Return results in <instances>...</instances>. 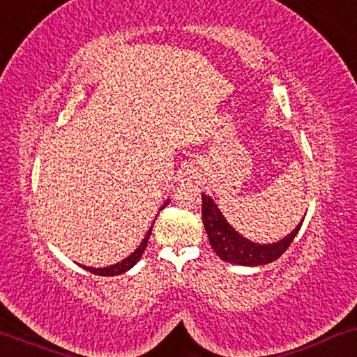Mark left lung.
Wrapping results in <instances>:
<instances>
[{
	"label": "left lung",
	"instance_id": "left-lung-1",
	"mask_svg": "<svg viewBox=\"0 0 357 357\" xmlns=\"http://www.w3.org/2000/svg\"><path fill=\"white\" fill-rule=\"evenodd\" d=\"M202 214H203V224L206 229L209 243H211L213 250L218 253L219 258L224 261L234 263V265L242 266H260L271 263L280 258L287 248H289L291 242L299 232L302 226L297 224V227L291 234L282 238L280 242L275 243H255L248 238L242 237L231 224L226 221L222 216L221 209L218 204L209 198L208 195H202Z\"/></svg>",
	"mask_w": 357,
	"mask_h": 357
}]
</instances>
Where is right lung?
<instances>
[{
	"mask_svg": "<svg viewBox=\"0 0 357 357\" xmlns=\"http://www.w3.org/2000/svg\"><path fill=\"white\" fill-rule=\"evenodd\" d=\"M167 204H169V199L162 204V206H160V209H164L165 206H167ZM160 209H159V211H160ZM151 231H153V226L149 227L148 232H146V236L143 238V242L139 243V247L136 248V250L131 253L130 257H126L125 260H121L120 263H115V265L105 266V268H92V266H84V265H82V268H84L86 271L94 273V275H99V276H116V275H121V273L128 271L130 268H133L136 263L139 261L141 255H143V252L146 250V247H148V241H149V237H151Z\"/></svg>",
	"mask_w": 357,
	"mask_h": 357,
	"instance_id": "add662e5",
	"label": "right lung"
}]
</instances>
